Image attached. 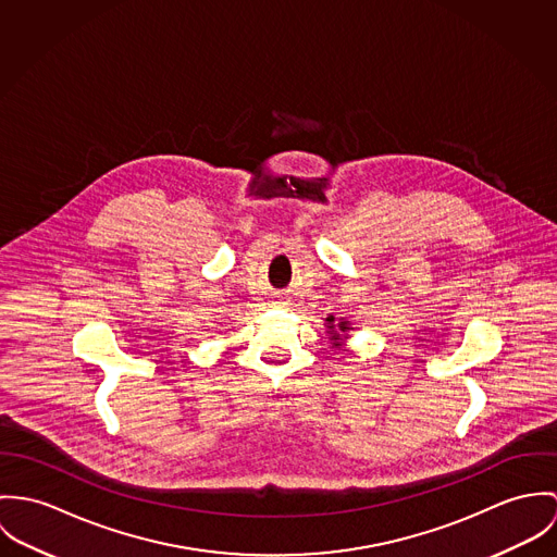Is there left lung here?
Wrapping results in <instances>:
<instances>
[{
	"instance_id": "1",
	"label": "left lung",
	"mask_w": 557,
	"mask_h": 557,
	"mask_svg": "<svg viewBox=\"0 0 557 557\" xmlns=\"http://www.w3.org/2000/svg\"><path fill=\"white\" fill-rule=\"evenodd\" d=\"M326 322L331 324L329 329H333V315H329V318H326ZM339 329H342V331H346V329H348V324H346V322H342V324H339ZM333 337L337 339V333H333Z\"/></svg>"
}]
</instances>
